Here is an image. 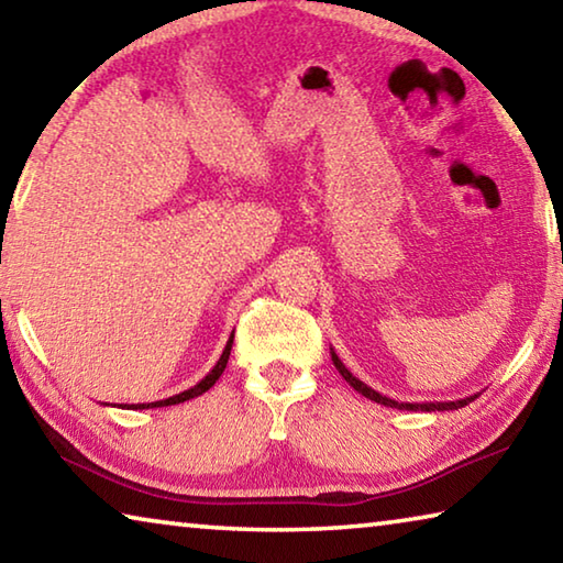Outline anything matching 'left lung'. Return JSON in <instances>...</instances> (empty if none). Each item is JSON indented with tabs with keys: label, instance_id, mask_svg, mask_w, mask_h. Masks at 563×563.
Masks as SVG:
<instances>
[{
	"label": "left lung",
	"instance_id": "1",
	"mask_svg": "<svg viewBox=\"0 0 563 563\" xmlns=\"http://www.w3.org/2000/svg\"><path fill=\"white\" fill-rule=\"evenodd\" d=\"M330 355H332V365L338 367V373L347 379L350 387H355L360 395H365L367 399H373V402L377 405H385V407H397V409H412V412H417V409H422V412H446V409H460L464 405H470L476 399V395H470L464 399H454V402H395V399H389L385 395H379L377 389H373L369 385L362 383V379H357L355 375L350 373V369L342 365V360L338 357V352L330 347Z\"/></svg>",
	"mask_w": 563,
	"mask_h": 563
}]
</instances>
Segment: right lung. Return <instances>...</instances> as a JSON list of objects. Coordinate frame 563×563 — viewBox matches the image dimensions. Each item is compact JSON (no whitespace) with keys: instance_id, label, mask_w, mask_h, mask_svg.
Wrapping results in <instances>:
<instances>
[{"instance_id":"1","label":"right lung","mask_w":563,"mask_h":563,"mask_svg":"<svg viewBox=\"0 0 563 563\" xmlns=\"http://www.w3.org/2000/svg\"><path fill=\"white\" fill-rule=\"evenodd\" d=\"M231 347H233V335L228 338L225 347H223V355L218 357V362L213 365L211 373H208V375L201 379V383H196V385L190 387V389H184V393H178V395L168 397V399H158V402H146V405H121V409H123V407H126V409H154V407H168V405L186 402V399H194V397H198V395L208 393V389H211V387L216 385V379L223 375V369H225V365H228V357H231ZM113 407H117V405H113Z\"/></svg>"}]
</instances>
